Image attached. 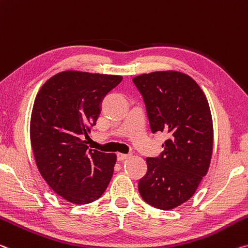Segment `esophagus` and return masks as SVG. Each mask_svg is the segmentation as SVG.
I'll return each instance as SVG.
<instances>
[{
	"label": "esophagus",
	"mask_w": 248,
	"mask_h": 248,
	"mask_svg": "<svg viewBox=\"0 0 248 248\" xmlns=\"http://www.w3.org/2000/svg\"><path fill=\"white\" fill-rule=\"evenodd\" d=\"M130 155H125V153H118V160L119 161H124V160H127Z\"/></svg>",
	"instance_id": "esophagus-1"
}]
</instances>
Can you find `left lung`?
Returning <instances> with one entry per match:
<instances>
[{
    "label": "left lung",
    "instance_id": "left-lung-1",
    "mask_svg": "<svg viewBox=\"0 0 248 248\" xmlns=\"http://www.w3.org/2000/svg\"><path fill=\"white\" fill-rule=\"evenodd\" d=\"M132 81L143 96L151 131L169 136L160 158L147 159L139 193L156 209H175L209 171L214 137L209 103L198 82L178 70L142 74Z\"/></svg>",
    "mask_w": 248,
    "mask_h": 248
}]
</instances>
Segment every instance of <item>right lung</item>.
Returning <instances> with one entry per match:
<instances>
[{
  "instance_id": "obj_1",
  "label": "right lung",
  "mask_w": 248,
  "mask_h": 248,
  "mask_svg": "<svg viewBox=\"0 0 248 248\" xmlns=\"http://www.w3.org/2000/svg\"><path fill=\"white\" fill-rule=\"evenodd\" d=\"M121 80L119 75L64 70L35 98L30 124L35 162L50 188L70 203L96 201L111 180L116 153L88 151L81 138L96 124L101 99Z\"/></svg>"
}]
</instances>
